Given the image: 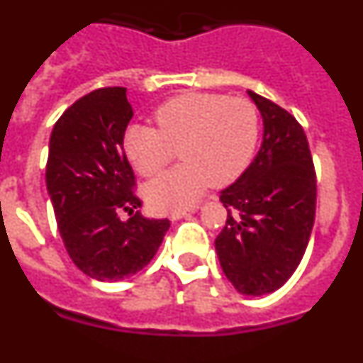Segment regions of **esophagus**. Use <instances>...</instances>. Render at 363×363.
Here are the masks:
<instances>
[{"mask_svg": "<svg viewBox=\"0 0 363 363\" xmlns=\"http://www.w3.org/2000/svg\"><path fill=\"white\" fill-rule=\"evenodd\" d=\"M194 211H198V205H191V207H185V209L172 211V213H171V220H179V218L187 216V214L194 213Z\"/></svg>", "mask_w": 363, "mask_h": 363, "instance_id": "34e87169", "label": "esophagus"}]
</instances>
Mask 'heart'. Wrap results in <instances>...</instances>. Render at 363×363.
I'll return each mask as SVG.
<instances>
[{"mask_svg": "<svg viewBox=\"0 0 363 363\" xmlns=\"http://www.w3.org/2000/svg\"><path fill=\"white\" fill-rule=\"evenodd\" d=\"M154 129L134 123L125 130L123 149L140 174L154 176L174 158L184 163L145 189L154 209L172 211L192 203L211 184L227 185L245 171L259 136L255 104L238 96L189 92L154 111Z\"/></svg>", "mask_w": 363, "mask_h": 363, "instance_id": "heart-1", "label": "heart"}]
</instances>
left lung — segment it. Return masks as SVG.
<instances>
[{
    "label": "left lung",
    "mask_w": 363,
    "mask_h": 363,
    "mask_svg": "<svg viewBox=\"0 0 363 363\" xmlns=\"http://www.w3.org/2000/svg\"><path fill=\"white\" fill-rule=\"evenodd\" d=\"M264 118L255 162L223 189L225 227L216 252L230 284L259 296L280 289L300 265L316 214V172L303 127L271 99L249 91Z\"/></svg>",
    "instance_id": "8db88e82"
}]
</instances>
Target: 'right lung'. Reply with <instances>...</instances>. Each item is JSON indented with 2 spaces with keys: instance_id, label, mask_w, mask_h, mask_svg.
<instances>
[{
  "instance_id": "add662e5",
  "label": "right lung",
  "mask_w": 363,
  "mask_h": 363,
  "mask_svg": "<svg viewBox=\"0 0 363 363\" xmlns=\"http://www.w3.org/2000/svg\"><path fill=\"white\" fill-rule=\"evenodd\" d=\"M133 107L125 86H104L70 105L54 125L47 191L57 229L76 267L99 281H120L154 258L171 221L140 213L136 178L123 136ZM120 212H129L123 222Z\"/></svg>"
}]
</instances>
